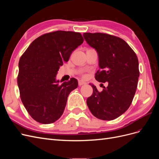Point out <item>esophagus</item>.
Returning a JSON list of instances; mask_svg holds the SVG:
<instances>
[{"instance_id": "obj_1", "label": "esophagus", "mask_w": 159, "mask_h": 159, "mask_svg": "<svg viewBox=\"0 0 159 159\" xmlns=\"http://www.w3.org/2000/svg\"><path fill=\"white\" fill-rule=\"evenodd\" d=\"M85 84H86V83L85 82V81H82V80H80V81H78V85H79L80 86L82 85H85Z\"/></svg>"}]
</instances>
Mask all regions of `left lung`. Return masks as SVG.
Returning a JSON list of instances; mask_svg holds the SVG:
<instances>
[{"label":"left lung","mask_w":159,"mask_h":159,"mask_svg":"<svg viewBox=\"0 0 159 159\" xmlns=\"http://www.w3.org/2000/svg\"><path fill=\"white\" fill-rule=\"evenodd\" d=\"M85 41L97 51L99 70L95 78L108 83L98 91L93 84V94L87 105L95 117L110 121L119 117L131 105L139 77V61L135 53L121 38L104 33L86 32Z\"/></svg>","instance_id":"obj_1"}]
</instances>
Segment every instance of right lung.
I'll return each mask as SVG.
<instances>
[{"label":"right lung","mask_w":159,"mask_h":159,"mask_svg":"<svg viewBox=\"0 0 159 159\" xmlns=\"http://www.w3.org/2000/svg\"><path fill=\"white\" fill-rule=\"evenodd\" d=\"M83 42L79 32L46 33L34 40L20 57L17 78L20 99L37 122L52 123L63 114L68 95L78 88V82L72 78L60 84L56 74Z\"/></svg>","instance_id":"1"}]
</instances>
